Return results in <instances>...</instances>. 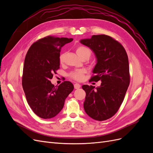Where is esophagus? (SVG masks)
<instances>
[{"mask_svg":"<svg viewBox=\"0 0 153 153\" xmlns=\"http://www.w3.org/2000/svg\"><path fill=\"white\" fill-rule=\"evenodd\" d=\"M81 87V85L79 84H75V85H74V87H75V89H79V88Z\"/></svg>","mask_w":153,"mask_h":153,"instance_id":"1","label":"esophagus"}]
</instances>
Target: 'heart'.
<instances>
[{"label":"heart","instance_id":"1","mask_svg":"<svg viewBox=\"0 0 153 153\" xmlns=\"http://www.w3.org/2000/svg\"><path fill=\"white\" fill-rule=\"evenodd\" d=\"M76 52L80 58H82L83 57H85V56H87L89 58V57L91 55V50L84 45H79L78 46V47H76ZM64 58H65V53H62L60 54L59 57V61L60 64H64ZM85 73V70H84V69H77V70L71 71L69 74V76L75 80L81 81L84 79Z\"/></svg>","mask_w":153,"mask_h":153}]
</instances>
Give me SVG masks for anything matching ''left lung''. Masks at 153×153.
Masks as SVG:
<instances>
[{"instance_id": "obj_1", "label": "left lung", "mask_w": 153, "mask_h": 153, "mask_svg": "<svg viewBox=\"0 0 153 153\" xmlns=\"http://www.w3.org/2000/svg\"><path fill=\"white\" fill-rule=\"evenodd\" d=\"M80 42L93 50L97 57L89 82H101L96 89L94 86L82 85L86 93L84 108L91 118L105 121L117 113L129 85L128 55L118 41L105 34L93 35Z\"/></svg>"}]
</instances>
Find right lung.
<instances>
[{
	"label": "right lung",
	"mask_w": 153,
	"mask_h": 153,
	"mask_svg": "<svg viewBox=\"0 0 153 153\" xmlns=\"http://www.w3.org/2000/svg\"><path fill=\"white\" fill-rule=\"evenodd\" d=\"M72 41V38L48 36L34 42L26 54L22 87L27 103L41 118L50 119L57 115L74 89L69 81L57 87L50 82L60 68L59 57L61 47Z\"/></svg>",
	"instance_id": "obj_1"
}]
</instances>
